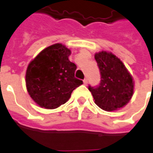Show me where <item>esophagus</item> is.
Wrapping results in <instances>:
<instances>
[{"label":"esophagus","mask_w":153,"mask_h":153,"mask_svg":"<svg viewBox=\"0 0 153 153\" xmlns=\"http://www.w3.org/2000/svg\"><path fill=\"white\" fill-rule=\"evenodd\" d=\"M83 84H84V85H87V84H88V79H83Z\"/></svg>","instance_id":"1"}]
</instances>
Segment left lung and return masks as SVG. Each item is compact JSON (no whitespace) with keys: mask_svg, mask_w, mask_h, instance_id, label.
<instances>
[{"mask_svg":"<svg viewBox=\"0 0 153 153\" xmlns=\"http://www.w3.org/2000/svg\"><path fill=\"white\" fill-rule=\"evenodd\" d=\"M94 57L101 73L99 85L88 87L94 102L106 111L124 107L134 94L133 77L121 60L111 52L102 51Z\"/></svg>","mask_w":153,"mask_h":153,"instance_id":"left-lung-1","label":"left lung"}]
</instances>
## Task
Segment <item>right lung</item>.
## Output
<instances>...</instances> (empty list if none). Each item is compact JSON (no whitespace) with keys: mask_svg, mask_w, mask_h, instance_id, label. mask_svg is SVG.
Returning <instances> with one entry per match:
<instances>
[{"mask_svg":"<svg viewBox=\"0 0 153 153\" xmlns=\"http://www.w3.org/2000/svg\"><path fill=\"white\" fill-rule=\"evenodd\" d=\"M70 54L65 46L56 43L42 51L28 64L25 75L27 91L41 107H59L83 84L82 80L74 77L77 66L69 60Z\"/></svg>","mask_w":153,"mask_h":153,"instance_id":"obj_1","label":"right lung"}]
</instances>
